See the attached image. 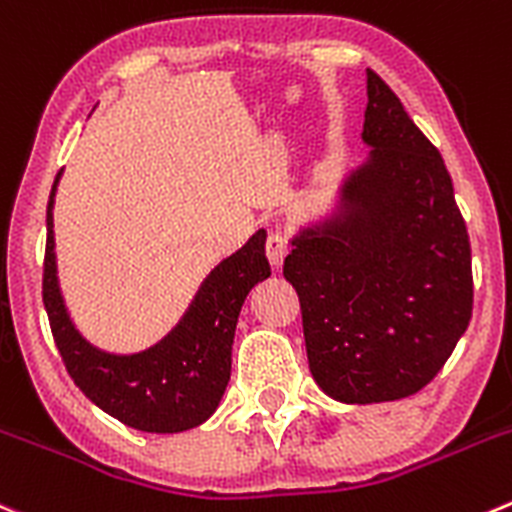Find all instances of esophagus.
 <instances>
[{"label":"esophagus","instance_id":"34e87169","mask_svg":"<svg viewBox=\"0 0 512 512\" xmlns=\"http://www.w3.org/2000/svg\"><path fill=\"white\" fill-rule=\"evenodd\" d=\"M267 260H270L272 267H282V262H285L287 252H290V242H287V235H282V232H272L270 237H267Z\"/></svg>","mask_w":512,"mask_h":512}]
</instances>
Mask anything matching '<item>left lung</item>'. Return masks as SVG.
I'll use <instances>...</instances> for the list:
<instances>
[{
    "mask_svg": "<svg viewBox=\"0 0 512 512\" xmlns=\"http://www.w3.org/2000/svg\"><path fill=\"white\" fill-rule=\"evenodd\" d=\"M362 165L292 235L310 372L337 403L408 398L440 372L473 312L470 242L440 152L367 69Z\"/></svg>",
    "mask_w": 512,
    "mask_h": 512,
    "instance_id": "1",
    "label": "left lung"
}]
</instances>
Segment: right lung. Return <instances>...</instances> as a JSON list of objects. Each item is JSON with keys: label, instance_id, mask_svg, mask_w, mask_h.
Returning a JSON list of instances; mask_svg holds the SVG:
<instances>
[{"label": "right lung", "instance_id": "obj_1", "mask_svg": "<svg viewBox=\"0 0 512 512\" xmlns=\"http://www.w3.org/2000/svg\"><path fill=\"white\" fill-rule=\"evenodd\" d=\"M47 205L42 300L74 385L97 408L142 433H182L205 423L220 405L232 370V342L247 292L270 277L267 232L257 230L245 245L215 265L190 307L155 345L140 352H107L87 340L69 317L54 255V195Z\"/></svg>", "mask_w": 512, "mask_h": 512}]
</instances>
